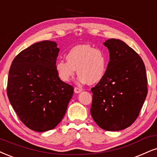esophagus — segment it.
<instances>
[{"label": "esophagus", "instance_id": "obj_1", "mask_svg": "<svg viewBox=\"0 0 157 157\" xmlns=\"http://www.w3.org/2000/svg\"><path fill=\"white\" fill-rule=\"evenodd\" d=\"M82 91V89L81 88H78V87H75L74 88V92L75 93H79V92H81Z\"/></svg>", "mask_w": 157, "mask_h": 157}]
</instances>
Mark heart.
<instances>
[{"mask_svg":"<svg viewBox=\"0 0 157 157\" xmlns=\"http://www.w3.org/2000/svg\"><path fill=\"white\" fill-rule=\"evenodd\" d=\"M65 59L67 62L58 60L55 64L56 72L63 82H68L77 70L79 82L94 84L105 76L109 57L104 49L82 44L70 49Z\"/></svg>","mask_w":157,"mask_h":157,"instance_id":"heart-1","label":"heart"}]
</instances>
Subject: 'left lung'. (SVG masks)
I'll use <instances>...</instances> for the list:
<instances>
[{"label":"left lung","mask_w":157,"mask_h":157,"mask_svg":"<svg viewBox=\"0 0 157 157\" xmlns=\"http://www.w3.org/2000/svg\"><path fill=\"white\" fill-rule=\"evenodd\" d=\"M110 61L104 78L91 89V115L100 128L119 131L135 122L148 93L145 65L138 53L122 40L104 43Z\"/></svg>","instance_id":"8db88e82"}]
</instances>
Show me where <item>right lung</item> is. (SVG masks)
I'll use <instances>...</instances> for the list:
<instances>
[{"instance_id":"right-lung-1","label":"right lung","mask_w":157,"mask_h":157,"mask_svg":"<svg viewBox=\"0 0 157 157\" xmlns=\"http://www.w3.org/2000/svg\"><path fill=\"white\" fill-rule=\"evenodd\" d=\"M57 44L43 40L22 50L9 69L7 95L20 121L32 130L46 132L61 121L73 94L55 70Z\"/></svg>"}]
</instances>
